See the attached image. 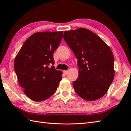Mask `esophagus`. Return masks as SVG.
Masks as SVG:
<instances>
[{"instance_id":"obj_1","label":"esophagus","mask_w":131,"mask_h":131,"mask_svg":"<svg viewBox=\"0 0 131 131\" xmlns=\"http://www.w3.org/2000/svg\"><path fill=\"white\" fill-rule=\"evenodd\" d=\"M63 73H64L65 75H66V74H68V71H63Z\"/></svg>"}]
</instances>
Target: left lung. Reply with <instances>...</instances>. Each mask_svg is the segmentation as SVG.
<instances>
[{
  "instance_id": "8db88e82",
  "label": "left lung",
  "mask_w": 131,
  "mask_h": 131,
  "mask_svg": "<svg viewBox=\"0 0 131 131\" xmlns=\"http://www.w3.org/2000/svg\"><path fill=\"white\" fill-rule=\"evenodd\" d=\"M63 39L78 59L79 77L72 83L75 92L87 101L101 98L115 76L114 57L110 47L85 28L65 31Z\"/></svg>"
}]
</instances>
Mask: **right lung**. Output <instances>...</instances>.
<instances>
[{"instance_id":"right-lung-1","label":"right lung","mask_w":131,"mask_h":131,"mask_svg":"<svg viewBox=\"0 0 131 131\" xmlns=\"http://www.w3.org/2000/svg\"><path fill=\"white\" fill-rule=\"evenodd\" d=\"M63 31L38 32L23 43L14 60V70L20 86L29 99L40 102L54 93L62 79L55 70L53 52L62 39Z\"/></svg>"}]
</instances>
